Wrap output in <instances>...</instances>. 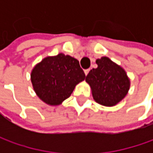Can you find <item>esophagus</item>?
Instances as JSON below:
<instances>
[{"instance_id":"1","label":"esophagus","mask_w":153,"mask_h":153,"mask_svg":"<svg viewBox=\"0 0 153 153\" xmlns=\"http://www.w3.org/2000/svg\"><path fill=\"white\" fill-rule=\"evenodd\" d=\"M88 72H89V69H87V70H85V71H84V73H85L86 76L88 74Z\"/></svg>"}]
</instances>
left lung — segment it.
I'll use <instances>...</instances> for the list:
<instances>
[{
  "instance_id": "obj_1",
  "label": "left lung",
  "mask_w": 153,
  "mask_h": 153,
  "mask_svg": "<svg viewBox=\"0 0 153 153\" xmlns=\"http://www.w3.org/2000/svg\"><path fill=\"white\" fill-rule=\"evenodd\" d=\"M98 67L86 76L94 100L105 106H113L126 96L130 81L126 71L107 57L96 60Z\"/></svg>"
}]
</instances>
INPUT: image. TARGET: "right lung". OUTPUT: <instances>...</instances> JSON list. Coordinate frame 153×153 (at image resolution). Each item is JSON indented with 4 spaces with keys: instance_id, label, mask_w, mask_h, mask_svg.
Here are the masks:
<instances>
[{
    "instance_id": "right-lung-1",
    "label": "right lung",
    "mask_w": 153,
    "mask_h": 153,
    "mask_svg": "<svg viewBox=\"0 0 153 153\" xmlns=\"http://www.w3.org/2000/svg\"><path fill=\"white\" fill-rule=\"evenodd\" d=\"M30 78L37 96L48 105H58L71 96L76 85L85 79V74L77 59L59 53L38 63Z\"/></svg>"
}]
</instances>
